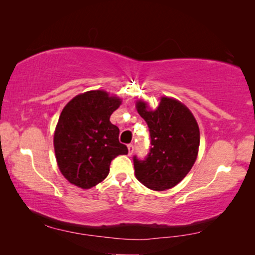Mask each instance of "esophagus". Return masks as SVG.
<instances>
[{
  "mask_svg": "<svg viewBox=\"0 0 255 255\" xmlns=\"http://www.w3.org/2000/svg\"><path fill=\"white\" fill-rule=\"evenodd\" d=\"M127 147H128V154L131 155L133 153V145L132 144H129Z\"/></svg>",
  "mask_w": 255,
  "mask_h": 255,
  "instance_id": "1",
  "label": "esophagus"
}]
</instances>
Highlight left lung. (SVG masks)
Returning a JSON list of instances; mask_svg holds the SVG:
<instances>
[{
    "mask_svg": "<svg viewBox=\"0 0 255 255\" xmlns=\"http://www.w3.org/2000/svg\"><path fill=\"white\" fill-rule=\"evenodd\" d=\"M138 114L149 128L150 148L144 159L133 156L138 181L155 191L173 188L189 173L199 150L200 132L195 117L175 99L161 98L156 110L137 101Z\"/></svg>",
    "mask_w": 255,
    "mask_h": 255,
    "instance_id": "obj_1",
    "label": "left lung"
}]
</instances>
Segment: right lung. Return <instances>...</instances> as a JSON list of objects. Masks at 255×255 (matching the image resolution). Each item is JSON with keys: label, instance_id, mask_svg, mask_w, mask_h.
<instances>
[{"label": "right lung", "instance_id": "1", "mask_svg": "<svg viewBox=\"0 0 255 255\" xmlns=\"http://www.w3.org/2000/svg\"><path fill=\"white\" fill-rule=\"evenodd\" d=\"M120 103L119 98L96 90L73 98L63 109L54 147L59 170L72 184L94 187L109 174L112 159L128 154L119 141V128L110 123Z\"/></svg>", "mask_w": 255, "mask_h": 255}]
</instances>
